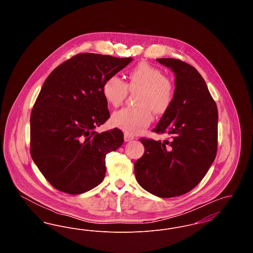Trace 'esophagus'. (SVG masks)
<instances>
[{
    "mask_svg": "<svg viewBox=\"0 0 253 253\" xmlns=\"http://www.w3.org/2000/svg\"><path fill=\"white\" fill-rule=\"evenodd\" d=\"M134 137L131 135V134H129V133H124V140L126 141V142H128V141H131L132 140Z\"/></svg>",
    "mask_w": 253,
    "mask_h": 253,
    "instance_id": "esophagus-1",
    "label": "esophagus"
}]
</instances>
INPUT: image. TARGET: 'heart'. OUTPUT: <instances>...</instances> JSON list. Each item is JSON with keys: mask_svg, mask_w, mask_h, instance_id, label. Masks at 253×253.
<instances>
[{"mask_svg": "<svg viewBox=\"0 0 253 253\" xmlns=\"http://www.w3.org/2000/svg\"><path fill=\"white\" fill-rule=\"evenodd\" d=\"M128 82L119 77L108 78L102 87L106 101L114 107H119L127 97L129 89H140L135 97L136 106L126 107L114 113L112 124L131 134L143 132L153 121V112L162 115L170 107L175 86L170 78L164 75L157 66L140 62L128 72Z\"/></svg>", "mask_w": 253, "mask_h": 253, "instance_id": "b5f03b06", "label": "heart"}]
</instances>
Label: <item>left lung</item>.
Segmentation results:
<instances>
[{
  "instance_id": "8db88e82",
  "label": "left lung",
  "mask_w": 253,
  "mask_h": 253,
  "mask_svg": "<svg viewBox=\"0 0 253 253\" xmlns=\"http://www.w3.org/2000/svg\"><path fill=\"white\" fill-rule=\"evenodd\" d=\"M175 75L173 101L153 130L169 133L170 140L142 137L141 158L134 163L138 184L162 198L189 193L203 179L214 161L218 138V111L204 79L189 63L157 59Z\"/></svg>"
}]
</instances>
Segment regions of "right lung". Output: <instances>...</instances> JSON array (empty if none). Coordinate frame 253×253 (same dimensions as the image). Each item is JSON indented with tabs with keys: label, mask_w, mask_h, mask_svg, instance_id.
<instances>
[{
	"label": "right lung",
	"mask_w": 253,
	"mask_h": 253,
	"mask_svg": "<svg viewBox=\"0 0 253 253\" xmlns=\"http://www.w3.org/2000/svg\"><path fill=\"white\" fill-rule=\"evenodd\" d=\"M132 60L81 53L45 80L30 116V154L56 190L81 194L104 179L105 157L122 145L123 132L94 130L110 118L102 87Z\"/></svg>",
	"instance_id": "add662e5"
}]
</instances>
